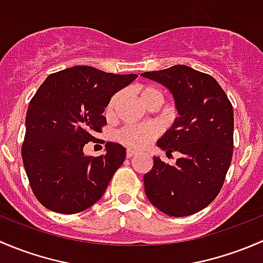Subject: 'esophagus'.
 I'll use <instances>...</instances> for the list:
<instances>
[{
  "instance_id": "1",
  "label": "esophagus",
  "mask_w": 263,
  "mask_h": 263,
  "mask_svg": "<svg viewBox=\"0 0 263 263\" xmlns=\"http://www.w3.org/2000/svg\"><path fill=\"white\" fill-rule=\"evenodd\" d=\"M126 155H127V158L131 159V158H134L135 155H137V151L132 150V148H128V150H127V153H126Z\"/></svg>"
}]
</instances>
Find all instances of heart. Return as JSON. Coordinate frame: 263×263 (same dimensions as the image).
<instances>
[{
  "label": "heart",
  "instance_id": "1",
  "mask_svg": "<svg viewBox=\"0 0 263 263\" xmlns=\"http://www.w3.org/2000/svg\"><path fill=\"white\" fill-rule=\"evenodd\" d=\"M135 94L145 107L158 105L160 107L164 102V94L160 89L154 85L139 84L134 87ZM119 102V94H115L105 105L104 115L108 119H112L116 115L117 105ZM159 129L155 124H141V126H126L116 134L117 141L126 146L134 148H144L153 142L158 136Z\"/></svg>",
  "mask_w": 263,
  "mask_h": 263
}]
</instances>
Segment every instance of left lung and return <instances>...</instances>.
Listing matches in <instances>:
<instances>
[{
    "instance_id": "obj_1",
    "label": "left lung",
    "mask_w": 263,
    "mask_h": 263,
    "mask_svg": "<svg viewBox=\"0 0 263 263\" xmlns=\"http://www.w3.org/2000/svg\"><path fill=\"white\" fill-rule=\"evenodd\" d=\"M141 75L168 87L179 113L158 146L166 154L178 151L181 158L169 165L154 156L153 169L144 177L148 201L169 216L198 213L219 195L232 163V103L213 76L188 66Z\"/></svg>"
}]
</instances>
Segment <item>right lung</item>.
<instances>
[{"label": "right lung", "instance_id": "right-lung-1", "mask_svg": "<svg viewBox=\"0 0 263 263\" xmlns=\"http://www.w3.org/2000/svg\"><path fill=\"white\" fill-rule=\"evenodd\" d=\"M137 75H117L90 66L52 73L26 113L21 146L24 168L36 200L48 210L76 214L94 205L126 159V148L107 142V153L85 155L95 132L107 124L104 108Z\"/></svg>", "mask_w": 263, "mask_h": 263}]
</instances>
